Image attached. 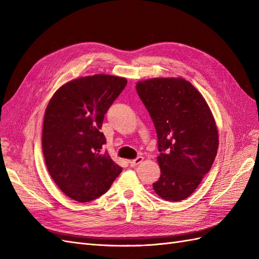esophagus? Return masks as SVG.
<instances>
[{
  "label": "esophagus",
  "mask_w": 259,
  "mask_h": 259,
  "mask_svg": "<svg viewBox=\"0 0 259 259\" xmlns=\"http://www.w3.org/2000/svg\"><path fill=\"white\" fill-rule=\"evenodd\" d=\"M143 161H144V158H143V156H137L136 159L128 161V163H130V165H131V166H136V165H138V164L142 163Z\"/></svg>",
  "instance_id": "34e87169"
}]
</instances>
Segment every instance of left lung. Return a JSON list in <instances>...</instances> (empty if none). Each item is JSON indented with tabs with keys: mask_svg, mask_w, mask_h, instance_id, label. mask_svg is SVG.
I'll return each instance as SVG.
<instances>
[{
	"mask_svg": "<svg viewBox=\"0 0 259 259\" xmlns=\"http://www.w3.org/2000/svg\"><path fill=\"white\" fill-rule=\"evenodd\" d=\"M158 135L161 176L153 184L162 199L190 197L213 165L216 123L205 99L182 77H155L136 84Z\"/></svg>",
	"mask_w": 259,
	"mask_h": 259,
	"instance_id": "1",
	"label": "left lung"
}]
</instances>
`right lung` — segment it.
I'll return each mask as SVG.
<instances>
[{
    "label": "right lung",
    "instance_id": "obj_1",
    "mask_svg": "<svg viewBox=\"0 0 259 259\" xmlns=\"http://www.w3.org/2000/svg\"><path fill=\"white\" fill-rule=\"evenodd\" d=\"M126 79L95 74L62 85L44 114L42 147L46 167L59 189L77 202L106 193L122 167L107 151L100 132L108 109Z\"/></svg>",
    "mask_w": 259,
    "mask_h": 259
}]
</instances>
